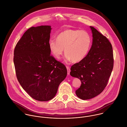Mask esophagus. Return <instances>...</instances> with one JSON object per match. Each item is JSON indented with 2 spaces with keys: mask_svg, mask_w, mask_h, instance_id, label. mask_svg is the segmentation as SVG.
<instances>
[{
  "mask_svg": "<svg viewBox=\"0 0 127 127\" xmlns=\"http://www.w3.org/2000/svg\"><path fill=\"white\" fill-rule=\"evenodd\" d=\"M66 68H67V74H68V75H70V66H67Z\"/></svg>",
  "mask_w": 127,
  "mask_h": 127,
  "instance_id": "obj_1",
  "label": "esophagus"
}]
</instances>
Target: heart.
Instances as JSON below:
<instances>
[{
  "label": "heart",
  "instance_id": "obj_1",
  "mask_svg": "<svg viewBox=\"0 0 127 127\" xmlns=\"http://www.w3.org/2000/svg\"><path fill=\"white\" fill-rule=\"evenodd\" d=\"M92 37L84 30L67 29L60 32L57 40L50 39L49 47L55 57L58 58L65 48L66 61L78 62L88 55L92 45Z\"/></svg>",
  "mask_w": 127,
  "mask_h": 127
}]
</instances>
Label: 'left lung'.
<instances>
[{"label":"left lung","instance_id":"obj_1","mask_svg":"<svg viewBox=\"0 0 127 127\" xmlns=\"http://www.w3.org/2000/svg\"><path fill=\"white\" fill-rule=\"evenodd\" d=\"M93 44L87 56L71 67L70 75L80 79L82 84L76 91L83 100L91 99L101 93L106 87L114 65L112 46L108 38L94 27Z\"/></svg>","mask_w":127,"mask_h":127}]
</instances>
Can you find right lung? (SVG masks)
Masks as SVG:
<instances>
[{
  "mask_svg": "<svg viewBox=\"0 0 127 127\" xmlns=\"http://www.w3.org/2000/svg\"><path fill=\"white\" fill-rule=\"evenodd\" d=\"M50 26L32 27L16 45L14 63L23 89L33 99L46 101L56 95L67 74L66 66L50 55Z\"/></svg>",
  "mask_w": 127,
  "mask_h": 127,
  "instance_id": "right-lung-1",
  "label": "right lung"
}]
</instances>
